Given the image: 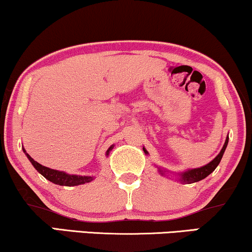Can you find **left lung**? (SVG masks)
<instances>
[{
	"label": "left lung",
	"instance_id": "obj_1",
	"mask_svg": "<svg viewBox=\"0 0 252 252\" xmlns=\"http://www.w3.org/2000/svg\"><path fill=\"white\" fill-rule=\"evenodd\" d=\"M228 139H229V138L226 139V142H224L223 148L221 149L220 154H219L217 158L213 159V161L208 163V164H206L205 166H201V168L189 170V171L183 172L182 175L179 174V178H181L179 181L183 182V183H188V184H191V183H195V182L201 181V179L206 178L208 175L212 174V172H213L215 170V168H217V166L219 165V163H220L222 156H223V153H224V150H226L227 145H228ZM143 152H145V154H148L145 148H143ZM158 171L161 172V174H163L161 169H159Z\"/></svg>",
	"mask_w": 252,
	"mask_h": 252
}]
</instances>
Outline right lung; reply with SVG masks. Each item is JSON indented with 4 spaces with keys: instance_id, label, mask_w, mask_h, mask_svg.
<instances>
[{
    "instance_id": "obj_1",
    "label": "right lung",
    "mask_w": 252,
    "mask_h": 252,
    "mask_svg": "<svg viewBox=\"0 0 252 252\" xmlns=\"http://www.w3.org/2000/svg\"><path fill=\"white\" fill-rule=\"evenodd\" d=\"M112 149V146L110 147L109 149H107L106 152V155H109L110 150ZM24 150V149H23ZM25 153V150H24ZM26 154V153H25ZM28 156V158L30 159V162L32 163V165L34 166L35 170L39 172V174H41L44 176L45 178L48 179V181L54 183V184L57 185H62V186H75V185H80V184H84V183H89L93 181V177H90V176H76V175H68L66 172L63 171H58V170H53V169H50L47 168V166H44L41 164H39L37 161H34L33 158H31L30 155L26 154Z\"/></svg>"
}]
</instances>
